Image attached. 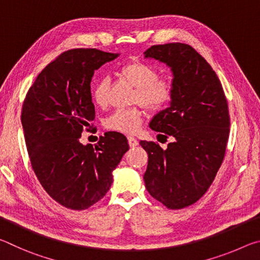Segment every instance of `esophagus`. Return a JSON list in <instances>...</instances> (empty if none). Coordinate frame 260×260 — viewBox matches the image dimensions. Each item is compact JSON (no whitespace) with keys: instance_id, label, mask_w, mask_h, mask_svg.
Here are the masks:
<instances>
[{"instance_id":"1","label":"esophagus","mask_w":260,"mask_h":260,"mask_svg":"<svg viewBox=\"0 0 260 260\" xmlns=\"http://www.w3.org/2000/svg\"><path fill=\"white\" fill-rule=\"evenodd\" d=\"M127 140H128V144H129L131 148H134V147H136L139 144V141L136 140L135 138H133V136H128V138H127Z\"/></svg>"}]
</instances>
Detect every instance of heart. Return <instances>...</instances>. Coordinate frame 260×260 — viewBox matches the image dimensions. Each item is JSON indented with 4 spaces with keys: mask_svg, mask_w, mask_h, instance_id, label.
Segmentation results:
<instances>
[{
    "mask_svg": "<svg viewBox=\"0 0 260 260\" xmlns=\"http://www.w3.org/2000/svg\"><path fill=\"white\" fill-rule=\"evenodd\" d=\"M119 74L135 88L133 102H139L151 111L164 109L174 95L173 82L166 78H158V71L144 61H128L119 69ZM109 79L101 78L90 89L93 102L104 108L108 104ZM143 112L141 108L119 109L105 119V127L111 131L134 134L142 124Z\"/></svg>",
    "mask_w": 260,
    "mask_h": 260,
    "instance_id": "b5f03b06",
    "label": "heart"
}]
</instances>
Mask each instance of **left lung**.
I'll return each instance as SVG.
<instances>
[{
  "mask_svg": "<svg viewBox=\"0 0 260 260\" xmlns=\"http://www.w3.org/2000/svg\"><path fill=\"white\" fill-rule=\"evenodd\" d=\"M144 55L173 72L170 107L149 126L175 139L166 150L152 141H141L148 153L144 183L166 208L183 209L204 195L222 164L231 126L227 100L211 65L189 45L152 46Z\"/></svg>",
  "mask_w": 260,
  "mask_h": 260,
  "instance_id": "obj_1",
  "label": "left lung"
}]
</instances>
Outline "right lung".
Instances as JSON below:
<instances>
[{
	"mask_svg": "<svg viewBox=\"0 0 260 260\" xmlns=\"http://www.w3.org/2000/svg\"><path fill=\"white\" fill-rule=\"evenodd\" d=\"M117 57L95 48L65 51L26 94L21 124L30 165L48 195L68 209L86 210L102 200L129 149L118 132L105 133L95 146L79 141L95 119L90 95L95 70Z\"/></svg>",
	"mask_w": 260,
	"mask_h": 260,
	"instance_id": "right-lung-1",
	"label": "right lung"
}]
</instances>
